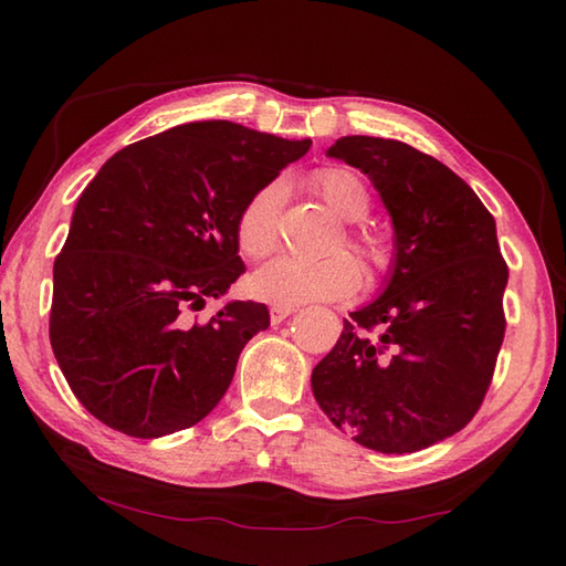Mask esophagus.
Listing matches in <instances>:
<instances>
[{
	"mask_svg": "<svg viewBox=\"0 0 566 566\" xmlns=\"http://www.w3.org/2000/svg\"><path fill=\"white\" fill-rule=\"evenodd\" d=\"M294 306H284V304H276V306H272L270 308V321L274 323V326H276V323H282L284 318H290L292 314H294Z\"/></svg>",
	"mask_w": 566,
	"mask_h": 566,
	"instance_id": "1",
	"label": "esophagus"
}]
</instances>
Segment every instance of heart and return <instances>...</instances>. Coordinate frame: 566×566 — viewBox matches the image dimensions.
Masks as SVG:
<instances>
[{
  "instance_id": "heart-1",
  "label": "heart",
  "mask_w": 566,
  "mask_h": 566,
  "mask_svg": "<svg viewBox=\"0 0 566 566\" xmlns=\"http://www.w3.org/2000/svg\"><path fill=\"white\" fill-rule=\"evenodd\" d=\"M311 187L326 201V207L343 221L365 219L371 209V195L365 179L347 167H323L311 175ZM286 199L282 179L262 185L252 191L235 219L238 248L250 260L270 258L280 243V221ZM345 245L363 260L367 276L387 274L394 262V245L387 233L371 226L353 223L345 231ZM335 248H343L338 243ZM363 272L350 252L306 262L280 258L250 276V292L264 302L274 304H304L321 298H345L357 292Z\"/></svg>"
}]
</instances>
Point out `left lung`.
<instances>
[{"label": "left lung", "mask_w": 566, "mask_h": 566, "mask_svg": "<svg viewBox=\"0 0 566 566\" xmlns=\"http://www.w3.org/2000/svg\"><path fill=\"white\" fill-rule=\"evenodd\" d=\"M391 213L389 284L353 311L311 375L318 406L369 450L403 454L460 432L489 391L506 333L496 221L462 177L401 140L345 136Z\"/></svg>", "instance_id": "1"}]
</instances>
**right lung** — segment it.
<instances>
[{"instance_id": "add662e5", "label": "right lung", "mask_w": 566, "mask_h": 566, "mask_svg": "<svg viewBox=\"0 0 566 566\" xmlns=\"http://www.w3.org/2000/svg\"><path fill=\"white\" fill-rule=\"evenodd\" d=\"M308 148L233 122L182 124L118 150L82 191L53 264L51 345L104 426L163 438L223 399L270 311L197 314L245 272L235 219L248 197Z\"/></svg>"}]
</instances>
